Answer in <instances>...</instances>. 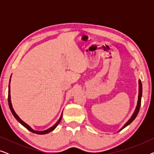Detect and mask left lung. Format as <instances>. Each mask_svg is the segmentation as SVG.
I'll return each mask as SVG.
<instances>
[{"label":"left lung","mask_w":154,"mask_h":154,"mask_svg":"<svg viewBox=\"0 0 154 154\" xmlns=\"http://www.w3.org/2000/svg\"><path fill=\"white\" fill-rule=\"evenodd\" d=\"M142 82L140 80L139 81V95H138V101H137V106H136V109L135 110H134V112L132 116H131V118L129 119V121H128L127 123H126L125 125L123 126V128H121V130H119V131H121L123 129V128H125L126 126H128V125H130V123H132V121H134V119H135V118L137 117V116L138 113H139V111H140V106H141V99H142Z\"/></svg>","instance_id":"8db88e82"}]
</instances>
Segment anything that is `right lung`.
<instances>
[{"label": "right lung", "mask_w": 154, "mask_h": 154, "mask_svg": "<svg viewBox=\"0 0 154 154\" xmlns=\"http://www.w3.org/2000/svg\"><path fill=\"white\" fill-rule=\"evenodd\" d=\"M8 104H9V107H10V111H11V112L12 113V115H13L14 116V118H15V119L17 120V121L20 122V123L22 124V125L24 126V127L26 128L27 130H29V131L32 132H33V133H35V134H45L48 133V132L52 131V130H54V129H55V128L57 127V126L58 125V124L60 123V122L61 121V120H62V115H61V116L60 118V119L58 120V121L57 122V123L54 124V125L52 126V127L50 128L49 129H48V130H43V131H36V130H33L32 128L30 127V126L27 125V124L26 123H24V122L23 121H22V120L20 119V118L17 115V113L15 112H14V109H13V108H12V106L11 100H10V85H9V89H8Z\"/></svg>", "instance_id": "1"}]
</instances>
